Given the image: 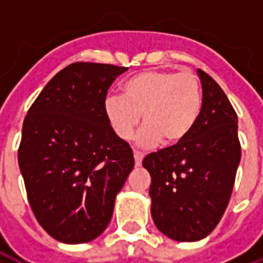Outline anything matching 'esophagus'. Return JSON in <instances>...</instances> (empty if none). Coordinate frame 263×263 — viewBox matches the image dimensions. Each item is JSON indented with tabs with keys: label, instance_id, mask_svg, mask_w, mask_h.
<instances>
[{
	"label": "esophagus",
	"instance_id": "obj_1",
	"mask_svg": "<svg viewBox=\"0 0 263 263\" xmlns=\"http://www.w3.org/2000/svg\"><path fill=\"white\" fill-rule=\"evenodd\" d=\"M143 156H145V155H143L142 152H138V151H135V152H134V158H135V166L142 165Z\"/></svg>",
	"mask_w": 263,
	"mask_h": 263
}]
</instances>
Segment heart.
<instances>
[{"mask_svg": "<svg viewBox=\"0 0 263 263\" xmlns=\"http://www.w3.org/2000/svg\"><path fill=\"white\" fill-rule=\"evenodd\" d=\"M203 104L197 76L169 70H146L126 80L122 96L105 98L104 112L115 135L128 141L141 122V146H154L162 139L169 145L182 142L196 125Z\"/></svg>", "mask_w": 263, "mask_h": 263, "instance_id": "heart-1", "label": "heart"}]
</instances>
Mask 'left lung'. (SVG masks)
<instances>
[{"label": "left lung", "mask_w": 263, "mask_h": 263, "mask_svg": "<svg viewBox=\"0 0 263 263\" xmlns=\"http://www.w3.org/2000/svg\"><path fill=\"white\" fill-rule=\"evenodd\" d=\"M203 87L196 125L169 148L145 156L151 175V214L156 228L179 242L200 241L220 222L241 160L238 117L213 77L197 70Z\"/></svg>", "instance_id": "left-lung-1"}]
</instances>
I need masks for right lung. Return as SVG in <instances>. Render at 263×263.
<instances>
[{
    "label": "right lung",
    "mask_w": 263,
    "mask_h": 263,
    "mask_svg": "<svg viewBox=\"0 0 263 263\" xmlns=\"http://www.w3.org/2000/svg\"><path fill=\"white\" fill-rule=\"evenodd\" d=\"M124 71L101 63L69 65L45 86L24 121L18 163L28 201L60 242L101 235L134 169L132 149L104 112L109 86Z\"/></svg>",
    "instance_id": "1"
}]
</instances>
